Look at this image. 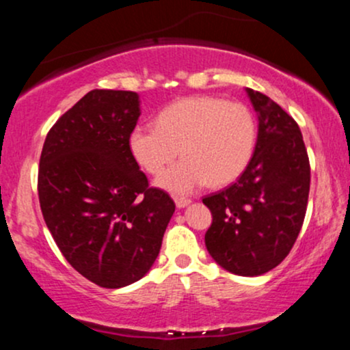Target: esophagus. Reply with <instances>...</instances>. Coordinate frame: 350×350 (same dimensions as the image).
<instances>
[{
    "mask_svg": "<svg viewBox=\"0 0 350 350\" xmlns=\"http://www.w3.org/2000/svg\"><path fill=\"white\" fill-rule=\"evenodd\" d=\"M174 202H176V206H178L179 208H183V207H186V206H189V204H191V199H187V198H176Z\"/></svg>",
    "mask_w": 350,
    "mask_h": 350,
    "instance_id": "1",
    "label": "esophagus"
}]
</instances>
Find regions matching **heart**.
<instances>
[{"mask_svg": "<svg viewBox=\"0 0 350 350\" xmlns=\"http://www.w3.org/2000/svg\"><path fill=\"white\" fill-rule=\"evenodd\" d=\"M256 144V122L243 103L189 97L164 108L156 126H136L130 151L150 174H159L178 156L183 161L159 176L158 186L189 194L204 184L222 187L243 174Z\"/></svg>", "mask_w": 350, "mask_h": 350, "instance_id": "obj_1", "label": "heart"}]
</instances>
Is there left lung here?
I'll return each mask as SVG.
<instances>
[{"mask_svg": "<svg viewBox=\"0 0 350 350\" xmlns=\"http://www.w3.org/2000/svg\"><path fill=\"white\" fill-rule=\"evenodd\" d=\"M258 136L237 183L207 196L206 247L224 270L258 276L286 258L306 215L311 167L298 123L270 97L247 88Z\"/></svg>", "mask_w": 350, "mask_h": 350, "instance_id": "1", "label": "left lung"}]
</instances>
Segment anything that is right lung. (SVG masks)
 <instances>
[{"label": "right lung", "instance_id": "obj_1", "mask_svg": "<svg viewBox=\"0 0 350 350\" xmlns=\"http://www.w3.org/2000/svg\"><path fill=\"white\" fill-rule=\"evenodd\" d=\"M139 115L136 92H88L51 128L39 159V204L59 250L111 290L150 271L176 208L130 151Z\"/></svg>", "mask_w": 350, "mask_h": 350}]
</instances>
